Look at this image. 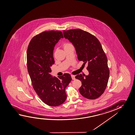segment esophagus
Listing matches in <instances>:
<instances>
[{
  "label": "esophagus",
  "mask_w": 135,
  "mask_h": 135,
  "mask_svg": "<svg viewBox=\"0 0 135 135\" xmlns=\"http://www.w3.org/2000/svg\"><path fill=\"white\" fill-rule=\"evenodd\" d=\"M71 77H72V78L73 80H75V75H71Z\"/></svg>",
  "instance_id": "1"
}]
</instances>
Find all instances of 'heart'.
I'll use <instances>...</instances> for the list:
<instances>
[{
	"mask_svg": "<svg viewBox=\"0 0 135 135\" xmlns=\"http://www.w3.org/2000/svg\"><path fill=\"white\" fill-rule=\"evenodd\" d=\"M71 45V44H69V43H66V44H65L64 45V48L65 47H66V46H69V45Z\"/></svg>",
	"mask_w": 135,
	"mask_h": 135,
	"instance_id": "heart-1",
	"label": "heart"
}]
</instances>
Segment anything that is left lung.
I'll list each match as a JSON object with an SVG mask.
<instances>
[{"label":"left lung","instance_id":"left-lung-1","mask_svg":"<svg viewBox=\"0 0 135 135\" xmlns=\"http://www.w3.org/2000/svg\"><path fill=\"white\" fill-rule=\"evenodd\" d=\"M63 32L65 38L75 46L78 60L84 62L83 65H88V75L75 76L81 81L80 93L86 99L98 98L105 91L109 77L107 57L100 42L93 35L79 28Z\"/></svg>","mask_w":135,"mask_h":135}]
</instances>
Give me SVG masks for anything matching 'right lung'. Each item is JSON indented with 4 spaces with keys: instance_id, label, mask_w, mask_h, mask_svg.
Listing matches in <instances>:
<instances>
[{
    "instance_id": "1",
    "label": "right lung",
    "mask_w": 135,
    "mask_h": 135,
    "mask_svg": "<svg viewBox=\"0 0 135 135\" xmlns=\"http://www.w3.org/2000/svg\"><path fill=\"white\" fill-rule=\"evenodd\" d=\"M63 35L60 31H45L34 36L28 46L27 60L28 72L33 88L46 105L57 107L66 99L65 89L72 80L70 75L52 77L51 66L54 63V47Z\"/></svg>"
}]
</instances>
